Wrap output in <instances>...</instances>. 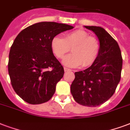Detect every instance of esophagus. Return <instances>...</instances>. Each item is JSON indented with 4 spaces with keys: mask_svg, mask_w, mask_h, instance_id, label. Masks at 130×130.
<instances>
[{
    "mask_svg": "<svg viewBox=\"0 0 130 130\" xmlns=\"http://www.w3.org/2000/svg\"><path fill=\"white\" fill-rule=\"evenodd\" d=\"M64 71H65V72H68V71H71V69H68V68H66V67H64Z\"/></svg>",
    "mask_w": 130,
    "mask_h": 130,
    "instance_id": "1",
    "label": "esophagus"
}]
</instances>
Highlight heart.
I'll list each match as a JSON object with an SVG mask.
<instances>
[{
  "label": "heart",
  "mask_w": 130,
  "mask_h": 130,
  "mask_svg": "<svg viewBox=\"0 0 130 130\" xmlns=\"http://www.w3.org/2000/svg\"><path fill=\"white\" fill-rule=\"evenodd\" d=\"M51 48L58 59H62L71 48L73 54L67 55L62 61L64 66L71 68L81 65L83 67L91 66L96 61L100 53L98 40L81 29L65 34L64 38L59 36L54 37L51 40Z\"/></svg>",
  "instance_id": "heart-1"
}]
</instances>
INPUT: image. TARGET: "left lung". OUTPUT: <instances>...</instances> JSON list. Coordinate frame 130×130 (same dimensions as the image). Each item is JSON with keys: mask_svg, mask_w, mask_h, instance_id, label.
Instances as JSON below:
<instances>
[{"mask_svg": "<svg viewBox=\"0 0 130 130\" xmlns=\"http://www.w3.org/2000/svg\"><path fill=\"white\" fill-rule=\"evenodd\" d=\"M84 27L92 31L98 38L100 53L89 68L75 73L71 92L80 105L96 107L108 101L115 93L121 79L123 59L118 43L103 28Z\"/></svg>", "mask_w": 130, "mask_h": 130, "instance_id": "left-lung-1", "label": "left lung"}]
</instances>
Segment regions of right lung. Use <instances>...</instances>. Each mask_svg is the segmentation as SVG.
Returning a JSON list of instances; mask_svg holds the SVG:
<instances>
[{
	"instance_id": "add662e5",
	"label": "right lung",
	"mask_w": 130,
	"mask_h": 130,
	"mask_svg": "<svg viewBox=\"0 0 130 130\" xmlns=\"http://www.w3.org/2000/svg\"><path fill=\"white\" fill-rule=\"evenodd\" d=\"M73 26L41 22L23 29L13 41L9 55L8 72L16 94L30 104L49 101L64 68L53 53L51 43Z\"/></svg>"
}]
</instances>
